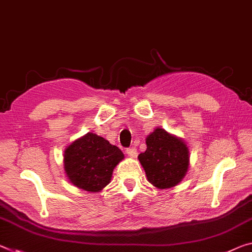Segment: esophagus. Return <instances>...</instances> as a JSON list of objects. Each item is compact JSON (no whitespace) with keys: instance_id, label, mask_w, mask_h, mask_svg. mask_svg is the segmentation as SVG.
I'll return each mask as SVG.
<instances>
[{"instance_id":"obj_1","label":"esophagus","mask_w":252,"mask_h":252,"mask_svg":"<svg viewBox=\"0 0 252 252\" xmlns=\"http://www.w3.org/2000/svg\"><path fill=\"white\" fill-rule=\"evenodd\" d=\"M127 154H128V157H130V158H136V156H137V150L135 149V148L127 149Z\"/></svg>"}]
</instances>
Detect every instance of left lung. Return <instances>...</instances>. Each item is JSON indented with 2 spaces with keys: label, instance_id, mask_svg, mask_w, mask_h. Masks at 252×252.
Here are the masks:
<instances>
[{
  "label": "left lung",
  "instance_id": "left-lung-1",
  "mask_svg": "<svg viewBox=\"0 0 252 252\" xmlns=\"http://www.w3.org/2000/svg\"><path fill=\"white\" fill-rule=\"evenodd\" d=\"M146 151L138 156L146 179L158 189H169L177 186L187 175L189 149L183 138L161 127L146 136Z\"/></svg>",
  "mask_w": 252,
  "mask_h": 252
}]
</instances>
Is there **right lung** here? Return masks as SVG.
<instances>
[{"mask_svg": "<svg viewBox=\"0 0 252 252\" xmlns=\"http://www.w3.org/2000/svg\"><path fill=\"white\" fill-rule=\"evenodd\" d=\"M124 160L117 146L94 133L75 139L64 151V170L72 185L89 192L101 191Z\"/></svg>", "mask_w": 252, "mask_h": 252, "instance_id": "add662e5", "label": "right lung"}]
</instances>
